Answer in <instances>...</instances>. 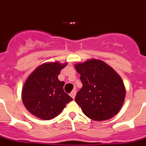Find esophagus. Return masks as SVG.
<instances>
[{"label":"esophagus","instance_id":"34e87169","mask_svg":"<svg viewBox=\"0 0 146 146\" xmlns=\"http://www.w3.org/2000/svg\"><path fill=\"white\" fill-rule=\"evenodd\" d=\"M76 90H73L71 92H70V96H71V97L73 98V99H74L75 97H76Z\"/></svg>","mask_w":146,"mask_h":146}]
</instances>
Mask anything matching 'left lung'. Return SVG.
I'll return each mask as SVG.
<instances>
[{
	"label": "left lung",
	"instance_id": "8db88e82",
	"mask_svg": "<svg viewBox=\"0 0 146 146\" xmlns=\"http://www.w3.org/2000/svg\"><path fill=\"white\" fill-rule=\"evenodd\" d=\"M82 82L75 101L86 116L97 121L117 114L126 96L121 77L104 62L91 59L75 64Z\"/></svg>",
	"mask_w": 146,
	"mask_h": 146
}]
</instances>
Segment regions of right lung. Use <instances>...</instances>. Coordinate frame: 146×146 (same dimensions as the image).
<instances>
[{"label":"right lung","mask_w":146,"mask_h":146,"mask_svg":"<svg viewBox=\"0 0 146 146\" xmlns=\"http://www.w3.org/2000/svg\"><path fill=\"white\" fill-rule=\"evenodd\" d=\"M66 65L67 62L44 63L28 77L23 87L22 99L33 115L42 120H50L59 115L73 100L64 92V82L58 79L61 70Z\"/></svg>","instance_id":"obj_1"}]
</instances>
